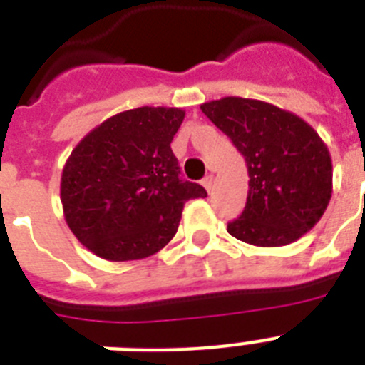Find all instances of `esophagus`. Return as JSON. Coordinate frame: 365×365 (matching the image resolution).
<instances>
[{"label":"esophagus","mask_w":365,"mask_h":365,"mask_svg":"<svg viewBox=\"0 0 365 365\" xmlns=\"http://www.w3.org/2000/svg\"><path fill=\"white\" fill-rule=\"evenodd\" d=\"M212 183H214V176H206L205 180H202V185H205V189L206 191H208V193H210V189H212Z\"/></svg>","instance_id":"34e87169"}]
</instances>
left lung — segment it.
<instances>
[{"instance_id":"left-lung-1","label":"left lung","mask_w":365,"mask_h":365,"mask_svg":"<svg viewBox=\"0 0 365 365\" xmlns=\"http://www.w3.org/2000/svg\"><path fill=\"white\" fill-rule=\"evenodd\" d=\"M231 138L248 166V199L229 235L242 242L286 246L311 231L331 199V157L318 132L269 102L225 96L200 106Z\"/></svg>"}]
</instances>
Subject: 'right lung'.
Wrapping results in <instances>:
<instances>
[{
	"label": "right lung",
	"mask_w": 365,
	"mask_h": 365,
	"mask_svg": "<svg viewBox=\"0 0 365 365\" xmlns=\"http://www.w3.org/2000/svg\"><path fill=\"white\" fill-rule=\"evenodd\" d=\"M178 108H136L106 119L71 151L60 200L77 240L108 261L143 259L176 235L183 205L206 197L180 178L172 138Z\"/></svg>",
	"instance_id": "1"
}]
</instances>
